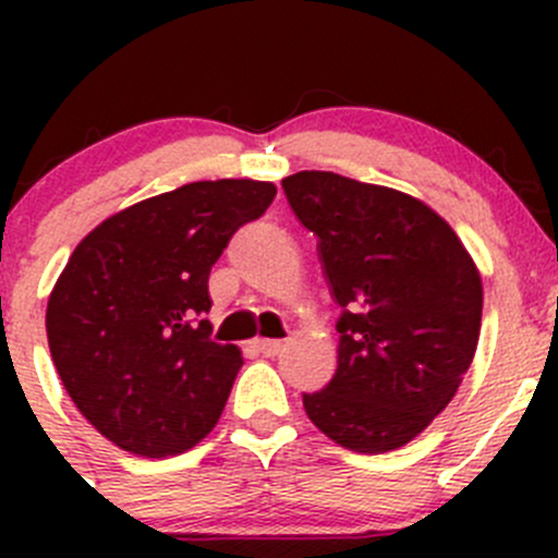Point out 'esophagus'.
I'll return each instance as SVG.
<instances>
[{
  "label": "esophagus",
  "mask_w": 558,
  "mask_h": 558,
  "mask_svg": "<svg viewBox=\"0 0 558 558\" xmlns=\"http://www.w3.org/2000/svg\"><path fill=\"white\" fill-rule=\"evenodd\" d=\"M253 348H256L262 356H278V353L283 351V340H267V337H258V340H253Z\"/></svg>",
  "instance_id": "34e87169"
}]
</instances>
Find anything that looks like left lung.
Here are the masks:
<instances>
[{"label": "left lung", "mask_w": 558, "mask_h": 558, "mask_svg": "<svg viewBox=\"0 0 558 558\" xmlns=\"http://www.w3.org/2000/svg\"><path fill=\"white\" fill-rule=\"evenodd\" d=\"M286 199L318 238L340 305L337 373L302 393L307 418L337 446H408L459 391L475 356L483 280L451 223L426 202L337 172L283 178Z\"/></svg>", "instance_id": "8db88e82"}]
</instances>
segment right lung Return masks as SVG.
Instances as JSON below:
<instances>
[{"label":"right lung","mask_w":558,"mask_h":558,"mask_svg":"<svg viewBox=\"0 0 558 558\" xmlns=\"http://www.w3.org/2000/svg\"><path fill=\"white\" fill-rule=\"evenodd\" d=\"M275 194L269 180H196L123 207L72 251L45 311L50 359L112 446L165 459L218 424L243 353L207 337V278Z\"/></svg>","instance_id":"right-lung-1"}]
</instances>
